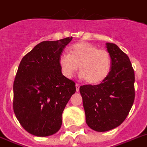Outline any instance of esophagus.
I'll return each mask as SVG.
<instances>
[{
	"instance_id": "obj_1",
	"label": "esophagus",
	"mask_w": 147,
	"mask_h": 147,
	"mask_svg": "<svg viewBox=\"0 0 147 147\" xmlns=\"http://www.w3.org/2000/svg\"><path fill=\"white\" fill-rule=\"evenodd\" d=\"M76 92H79V88H80V85H78V84H76Z\"/></svg>"
}]
</instances>
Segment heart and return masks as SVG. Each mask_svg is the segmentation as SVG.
<instances>
[{
    "label": "heart",
    "mask_w": 147,
    "mask_h": 147,
    "mask_svg": "<svg viewBox=\"0 0 147 147\" xmlns=\"http://www.w3.org/2000/svg\"><path fill=\"white\" fill-rule=\"evenodd\" d=\"M59 63L62 74L68 78L73 76L79 66L80 76L91 85L105 81L111 69L110 53L87 42L71 45L69 47V55L62 54Z\"/></svg>",
    "instance_id": "obj_1"
}]
</instances>
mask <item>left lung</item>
<instances>
[{
	"mask_svg": "<svg viewBox=\"0 0 147 147\" xmlns=\"http://www.w3.org/2000/svg\"><path fill=\"white\" fill-rule=\"evenodd\" d=\"M111 70L99 85L79 88L82 96L86 123L92 130L105 132L123 123L135 98L134 71L130 59L116 44L107 42Z\"/></svg>",
	"mask_w": 147,
	"mask_h": 147,
	"instance_id": "obj_1",
	"label": "left lung"
}]
</instances>
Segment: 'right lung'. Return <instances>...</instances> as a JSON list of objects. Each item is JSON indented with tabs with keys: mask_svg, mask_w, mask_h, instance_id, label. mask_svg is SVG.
<instances>
[{
	"mask_svg": "<svg viewBox=\"0 0 147 147\" xmlns=\"http://www.w3.org/2000/svg\"><path fill=\"white\" fill-rule=\"evenodd\" d=\"M72 40L43 41L24 56L13 82V111L31 134L47 137L59 131L62 114L76 83L62 74L59 59Z\"/></svg>",
	"mask_w": 147,
	"mask_h": 147,
	"instance_id": "obj_1",
	"label": "right lung"
}]
</instances>
